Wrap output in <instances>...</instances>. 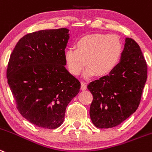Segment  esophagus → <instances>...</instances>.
<instances>
[{"label": "esophagus", "instance_id": "1", "mask_svg": "<svg viewBox=\"0 0 152 152\" xmlns=\"http://www.w3.org/2000/svg\"><path fill=\"white\" fill-rule=\"evenodd\" d=\"M87 89V85L84 83V82H82L81 83V90L85 91Z\"/></svg>", "mask_w": 152, "mask_h": 152}]
</instances>
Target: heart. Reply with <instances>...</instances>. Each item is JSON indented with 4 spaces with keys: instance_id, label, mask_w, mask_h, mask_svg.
Returning a JSON list of instances; mask_svg holds the SVG:
<instances>
[{
    "instance_id": "b5f03b06",
    "label": "heart",
    "mask_w": 152,
    "mask_h": 152,
    "mask_svg": "<svg viewBox=\"0 0 152 152\" xmlns=\"http://www.w3.org/2000/svg\"><path fill=\"white\" fill-rule=\"evenodd\" d=\"M75 46L76 49L65 50V63L73 76L80 75L87 63L86 77L110 74L117 66L123 51L121 39L116 35L100 33L82 37Z\"/></svg>"
}]
</instances>
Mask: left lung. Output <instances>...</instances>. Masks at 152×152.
Listing matches in <instances>:
<instances>
[{
	"instance_id": "left-lung-1",
	"label": "left lung",
	"mask_w": 152,
	"mask_h": 152,
	"mask_svg": "<svg viewBox=\"0 0 152 152\" xmlns=\"http://www.w3.org/2000/svg\"><path fill=\"white\" fill-rule=\"evenodd\" d=\"M146 79L147 64L140 46L127 37L115 69L88 86L93 95L90 117L94 126L116 127L135 113Z\"/></svg>"
}]
</instances>
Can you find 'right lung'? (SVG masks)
I'll return each mask as SVG.
<instances>
[{
    "label": "right lung",
    "mask_w": 152,
    "mask_h": 152,
    "mask_svg": "<svg viewBox=\"0 0 152 152\" xmlns=\"http://www.w3.org/2000/svg\"><path fill=\"white\" fill-rule=\"evenodd\" d=\"M66 28L42 30L21 38L10 55L7 78L18 112L37 127L55 129L79 92V81L65 68Z\"/></svg>",
    "instance_id": "add662e5"
}]
</instances>
